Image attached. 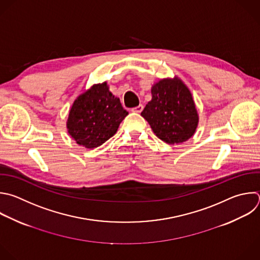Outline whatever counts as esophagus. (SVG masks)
<instances>
[{"mask_svg":"<svg viewBox=\"0 0 260 260\" xmlns=\"http://www.w3.org/2000/svg\"><path fill=\"white\" fill-rule=\"evenodd\" d=\"M143 109H144V106H143L142 104H140L139 106H137V107L133 108V109H132V111H133V112H136V113H141V112L143 111Z\"/></svg>","mask_w":260,"mask_h":260,"instance_id":"1","label":"esophagus"}]
</instances>
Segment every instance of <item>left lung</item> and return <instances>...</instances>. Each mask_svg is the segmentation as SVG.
Listing matches in <instances>:
<instances>
[{"instance_id":"left-lung-1","label":"left lung","mask_w":260,"mask_h":260,"mask_svg":"<svg viewBox=\"0 0 260 260\" xmlns=\"http://www.w3.org/2000/svg\"><path fill=\"white\" fill-rule=\"evenodd\" d=\"M152 100L141 115L154 134L174 145L188 141L196 132L199 117L190 90L179 78H164L152 86Z\"/></svg>"}]
</instances>
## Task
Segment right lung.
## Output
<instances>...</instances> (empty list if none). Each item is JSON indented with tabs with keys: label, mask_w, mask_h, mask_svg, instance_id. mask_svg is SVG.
<instances>
[{
	"label": "right lung",
	"mask_w": 260,
	"mask_h": 260,
	"mask_svg": "<svg viewBox=\"0 0 260 260\" xmlns=\"http://www.w3.org/2000/svg\"><path fill=\"white\" fill-rule=\"evenodd\" d=\"M127 114L107 82L94 84L73 102L66 124L68 134L78 145L93 149L114 136Z\"/></svg>",
	"instance_id": "right-lung-1"
}]
</instances>
